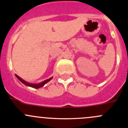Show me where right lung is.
Returning <instances> with one entry per match:
<instances>
[{
	"instance_id": "right-lung-1",
	"label": "right lung",
	"mask_w": 128,
	"mask_h": 128,
	"mask_svg": "<svg viewBox=\"0 0 128 128\" xmlns=\"http://www.w3.org/2000/svg\"><path fill=\"white\" fill-rule=\"evenodd\" d=\"M15 76H16V77L18 78V80H19V81H21V82H22L23 84H24L25 85L28 86H30V87H32V88H36V89L44 86L45 85V84H46L47 82H48V81H50V80H52V78H49V79H48V80H45V81H43V82H40V83H38V84H33V83H29V82L24 81V80H22V78H20V77H19L18 76L16 75V74H15Z\"/></svg>"
}]
</instances>
